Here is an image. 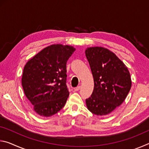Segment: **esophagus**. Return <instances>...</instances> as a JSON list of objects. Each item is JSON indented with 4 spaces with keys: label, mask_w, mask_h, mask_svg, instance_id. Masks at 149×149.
<instances>
[{
    "label": "esophagus",
    "mask_w": 149,
    "mask_h": 149,
    "mask_svg": "<svg viewBox=\"0 0 149 149\" xmlns=\"http://www.w3.org/2000/svg\"><path fill=\"white\" fill-rule=\"evenodd\" d=\"M80 88H81L80 86H78L77 87H75V88H74V91H78L80 89Z\"/></svg>",
    "instance_id": "esophagus-1"
}]
</instances>
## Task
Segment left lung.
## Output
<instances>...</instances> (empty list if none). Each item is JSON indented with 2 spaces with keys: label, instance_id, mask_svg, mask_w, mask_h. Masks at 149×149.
I'll list each match as a JSON object with an SVG mask.
<instances>
[{
  "label": "left lung",
  "instance_id": "left-lung-1",
  "mask_svg": "<svg viewBox=\"0 0 149 149\" xmlns=\"http://www.w3.org/2000/svg\"><path fill=\"white\" fill-rule=\"evenodd\" d=\"M85 56L94 79V89L85 102L97 116L109 114L124 101L132 87L127 68L114 52L102 47H88Z\"/></svg>",
  "mask_w": 149,
  "mask_h": 149
}]
</instances>
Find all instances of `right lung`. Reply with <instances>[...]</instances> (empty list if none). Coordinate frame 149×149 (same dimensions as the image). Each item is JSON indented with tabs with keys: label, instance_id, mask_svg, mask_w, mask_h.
<instances>
[{
	"label": "right lung",
	"instance_id": "obj_1",
	"mask_svg": "<svg viewBox=\"0 0 149 149\" xmlns=\"http://www.w3.org/2000/svg\"><path fill=\"white\" fill-rule=\"evenodd\" d=\"M75 50L70 45H50L25 65L22 78L24 93L41 116H51L64 107L70 94L66 63Z\"/></svg>",
	"mask_w": 149,
	"mask_h": 149
}]
</instances>
